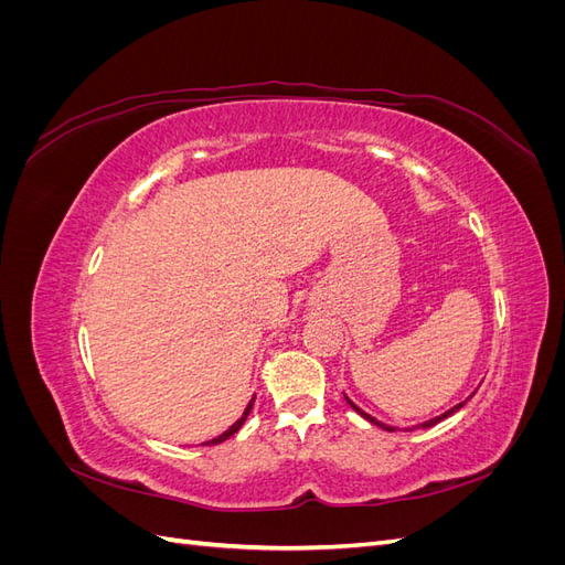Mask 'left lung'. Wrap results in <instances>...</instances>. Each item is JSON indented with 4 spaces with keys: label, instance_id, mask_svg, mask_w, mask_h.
<instances>
[{
    "label": "left lung",
    "instance_id": "8db88e82",
    "mask_svg": "<svg viewBox=\"0 0 565 565\" xmlns=\"http://www.w3.org/2000/svg\"><path fill=\"white\" fill-rule=\"evenodd\" d=\"M347 401H349V398H347ZM465 403H467V401H465ZM465 403H459V405L450 407V409H448V413H443L440 417H434V419H429V422H424L422 426H424V429H426V426H434V424H438L440 419H446V417H450L452 413H457V409H459V407H465ZM349 405H351V407L355 409V413H358V415H363V417H365L367 422H372V424H377V426H382V429H386V431H396V426H388V424H384V422H380V419H374V417H370V415H367V413H363V409H361V407H358L355 403H351V401H349Z\"/></svg>",
    "mask_w": 565,
    "mask_h": 565
}]
</instances>
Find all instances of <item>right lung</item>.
Wrapping results in <instances>:
<instances>
[{
	"label": "right lung",
	"instance_id": "1",
	"mask_svg": "<svg viewBox=\"0 0 565 565\" xmlns=\"http://www.w3.org/2000/svg\"><path fill=\"white\" fill-rule=\"evenodd\" d=\"M252 405H254V398H252V401H249V405H247V407H245V413H243V417H241V419H237V422H235V424H233V426H231V429H228V431H224V434H221V436H218V438H212V440H207V443H202V446H216V443H224V440H226V438H231V436H233V434H235V431H237V429H241V426H243V424H245V419H247V415H249V413H252Z\"/></svg>",
	"mask_w": 565,
	"mask_h": 565
}]
</instances>
